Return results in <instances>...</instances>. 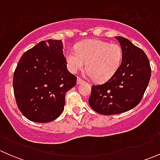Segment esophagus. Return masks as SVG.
Masks as SVG:
<instances>
[{
    "label": "esophagus",
    "instance_id": "1",
    "mask_svg": "<svg viewBox=\"0 0 160 160\" xmlns=\"http://www.w3.org/2000/svg\"><path fill=\"white\" fill-rule=\"evenodd\" d=\"M83 82H84V81H83V80H81V79H80V78H79V77H78V78H77V84H81V83H83Z\"/></svg>",
    "mask_w": 160,
    "mask_h": 160
}]
</instances>
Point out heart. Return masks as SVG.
<instances>
[{"mask_svg": "<svg viewBox=\"0 0 160 160\" xmlns=\"http://www.w3.org/2000/svg\"><path fill=\"white\" fill-rule=\"evenodd\" d=\"M122 60L120 46L98 39H88L76 46V51L66 53L67 68L72 73L83 68L86 62V75L100 82L108 80L118 70Z\"/></svg>", "mask_w": 160, "mask_h": 160, "instance_id": "heart-1", "label": "heart"}]
</instances>
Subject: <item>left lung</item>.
<instances>
[{
    "label": "left lung",
    "instance_id": "8db88e82",
    "mask_svg": "<svg viewBox=\"0 0 160 160\" xmlns=\"http://www.w3.org/2000/svg\"><path fill=\"white\" fill-rule=\"evenodd\" d=\"M115 38L122 47V63L106 83L92 86L89 99L91 108L104 115L120 114L136 107L151 77L146 53L124 37Z\"/></svg>",
    "mask_w": 160,
    "mask_h": 160
}]
</instances>
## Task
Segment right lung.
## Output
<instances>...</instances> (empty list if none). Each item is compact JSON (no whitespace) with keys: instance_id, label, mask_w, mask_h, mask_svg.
Returning a JSON list of instances; mask_svg holds the SVG:
<instances>
[{"instance_id":"obj_1","label":"right lung","mask_w":160,"mask_h":160,"mask_svg":"<svg viewBox=\"0 0 160 160\" xmlns=\"http://www.w3.org/2000/svg\"><path fill=\"white\" fill-rule=\"evenodd\" d=\"M61 40L42 41L22 55L13 88L19 110L28 120L50 122L62 113L66 93L77 77L67 68Z\"/></svg>"}]
</instances>
